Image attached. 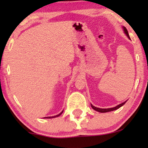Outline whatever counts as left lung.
<instances>
[{"label":"left lung","instance_id":"obj_1","mask_svg":"<svg viewBox=\"0 0 148 148\" xmlns=\"http://www.w3.org/2000/svg\"><path fill=\"white\" fill-rule=\"evenodd\" d=\"M123 30H124V32L125 33V34H126L127 37H128V38H129V39H130V37H129L128 31H127V29H126V27H123ZM126 102H127V101H125V102L121 103V104H119L118 106H115V107H113V108H97V107L93 106L92 104H91V106H92V108L94 109V110L98 111V112H110V111L115 110H116V109L119 108H120V107L123 106V105H124Z\"/></svg>","mask_w":148,"mask_h":148}]
</instances>
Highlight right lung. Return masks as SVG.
Listing matches in <instances>:
<instances>
[{
  "mask_svg": "<svg viewBox=\"0 0 148 148\" xmlns=\"http://www.w3.org/2000/svg\"><path fill=\"white\" fill-rule=\"evenodd\" d=\"M62 112H63V111H62V112H60V114H57V115H56V116H47V117H44V119H52V118H55V117H58V116H59L60 115L62 114Z\"/></svg>",
  "mask_w": 148,
  "mask_h": 148,
  "instance_id": "obj_1",
  "label": "right lung"
}]
</instances>
